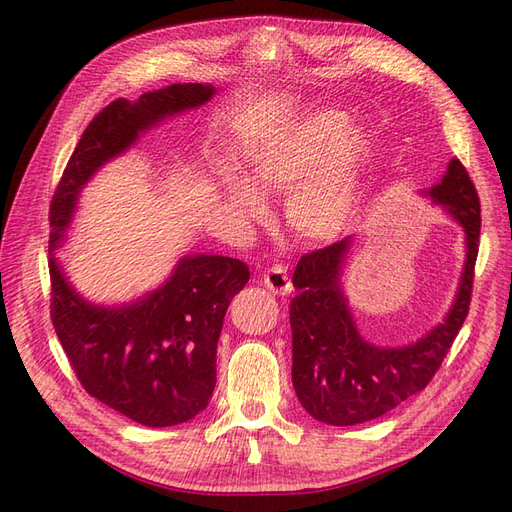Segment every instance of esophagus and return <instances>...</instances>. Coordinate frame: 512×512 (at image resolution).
Instances as JSON below:
<instances>
[{
    "label": "esophagus",
    "mask_w": 512,
    "mask_h": 512,
    "mask_svg": "<svg viewBox=\"0 0 512 512\" xmlns=\"http://www.w3.org/2000/svg\"><path fill=\"white\" fill-rule=\"evenodd\" d=\"M263 285L270 289L274 295H287L291 293V278L283 266H272L266 274H263Z\"/></svg>",
    "instance_id": "esophagus-1"
}]
</instances>
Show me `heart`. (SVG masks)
Masks as SVG:
<instances>
[{
	"label": "heart",
	"instance_id": "b5f03b06",
	"mask_svg": "<svg viewBox=\"0 0 512 512\" xmlns=\"http://www.w3.org/2000/svg\"><path fill=\"white\" fill-rule=\"evenodd\" d=\"M374 161L368 131L344 110L295 117L249 153V178L221 172L227 208L244 223H266V195H287V223L306 242H334L355 225Z\"/></svg>",
	"mask_w": 512,
	"mask_h": 512
}]
</instances>
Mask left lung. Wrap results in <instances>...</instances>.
I'll return each mask as SVG.
<instances>
[{
    "instance_id": "left-lung-1",
    "label": "left lung",
    "mask_w": 512,
    "mask_h": 512,
    "mask_svg": "<svg viewBox=\"0 0 512 512\" xmlns=\"http://www.w3.org/2000/svg\"><path fill=\"white\" fill-rule=\"evenodd\" d=\"M421 193L464 227L466 261L449 312L415 342L381 346L359 334L342 287L353 238L304 255L293 272L298 289L289 306L293 389L308 415L321 423H366L423 391L468 317L481 234L476 189L461 161L451 159L440 183Z\"/></svg>"
}]
</instances>
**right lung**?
Returning <instances> with one entry per match:
<instances>
[{"label":"right lung","instance_id":"right-lung-1","mask_svg":"<svg viewBox=\"0 0 512 512\" xmlns=\"http://www.w3.org/2000/svg\"><path fill=\"white\" fill-rule=\"evenodd\" d=\"M214 93L212 85L178 82L106 106L78 140L51 204L48 268L57 338L87 393L146 427L191 421L208 406L223 317L249 283V268L234 257L189 253L157 289L123 304H95L72 285L57 251L89 180L148 129L208 104Z\"/></svg>","mask_w":512,"mask_h":512}]
</instances>
